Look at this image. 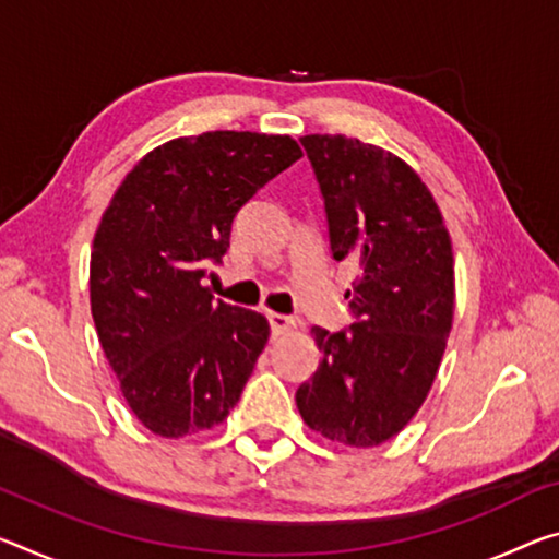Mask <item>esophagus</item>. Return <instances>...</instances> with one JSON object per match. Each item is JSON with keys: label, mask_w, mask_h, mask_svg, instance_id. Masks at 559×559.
<instances>
[{"label": "esophagus", "mask_w": 559, "mask_h": 559, "mask_svg": "<svg viewBox=\"0 0 559 559\" xmlns=\"http://www.w3.org/2000/svg\"><path fill=\"white\" fill-rule=\"evenodd\" d=\"M269 323H271V331L276 335L290 331V325H294V321H290V318L283 316V313H269Z\"/></svg>", "instance_id": "1"}]
</instances>
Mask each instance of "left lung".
I'll list each match as a JSON object with an SVG mask.
<instances>
[{
  "mask_svg": "<svg viewBox=\"0 0 559 559\" xmlns=\"http://www.w3.org/2000/svg\"><path fill=\"white\" fill-rule=\"evenodd\" d=\"M321 186L328 243L358 276L353 321L311 335L321 362L296 391L308 428L353 448L397 436L430 393L455 311L448 228L428 186L403 158L343 134L300 139Z\"/></svg>",
  "mask_w": 559,
  "mask_h": 559,
  "instance_id": "left-lung-1",
  "label": "left lung"
}]
</instances>
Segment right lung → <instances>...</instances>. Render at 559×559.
Listing matches in <instances>:
<instances>
[{
  "label": "right lung",
  "instance_id": "add662e5",
  "mask_svg": "<svg viewBox=\"0 0 559 559\" xmlns=\"http://www.w3.org/2000/svg\"><path fill=\"white\" fill-rule=\"evenodd\" d=\"M300 154L290 136L206 131L166 141L131 168L96 228L92 316L131 413L162 438L224 423L269 321L203 288L234 218Z\"/></svg>",
  "mask_w": 559,
  "mask_h": 559
}]
</instances>
